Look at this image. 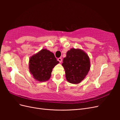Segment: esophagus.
I'll return each instance as SVG.
<instances>
[{
    "label": "esophagus",
    "mask_w": 120,
    "mask_h": 120,
    "mask_svg": "<svg viewBox=\"0 0 120 120\" xmlns=\"http://www.w3.org/2000/svg\"><path fill=\"white\" fill-rule=\"evenodd\" d=\"M57 60H58V61H59L60 63L61 62V61H62V59H61V57H59V58H58Z\"/></svg>",
    "instance_id": "1"
}]
</instances>
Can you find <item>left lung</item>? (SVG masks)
Returning a JSON list of instances; mask_svg holds the SVG:
<instances>
[{"label":"left lung","instance_id":"obj_1","mask_svg":"<svg viewBox=\"0 0 120 120\" xmlns=\"http://www.w3.org/2000/svg\"><path fill=\"white\" fill-rule=\"evenodd\" d=\"M67 80L70 83L77 84L85 78L90 69L89 56L80 49H71L67 52L63 60Z\"/></svg>","mask_w":120,"mask_h":120}]
</instances>
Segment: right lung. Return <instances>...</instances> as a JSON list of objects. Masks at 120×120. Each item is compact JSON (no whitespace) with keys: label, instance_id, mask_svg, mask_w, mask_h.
Wrapping results in <instances>:
<instances>
[{"label":"right lung","instance_id":"right-lung-1","mask_svg":"<svg viewBox=\"0 0 120 120\" xmlns=\"http://www.w3.org/2000/svg\"><path fill=\"white\" fill-rule=\"evenodd\" d=\"M59 63L52 52L42 49L30 57L29 69L36 80L45 82L50 78L52 68Z\"/></svg>","mask_w":120,"mask_h":120}]
</instances>
